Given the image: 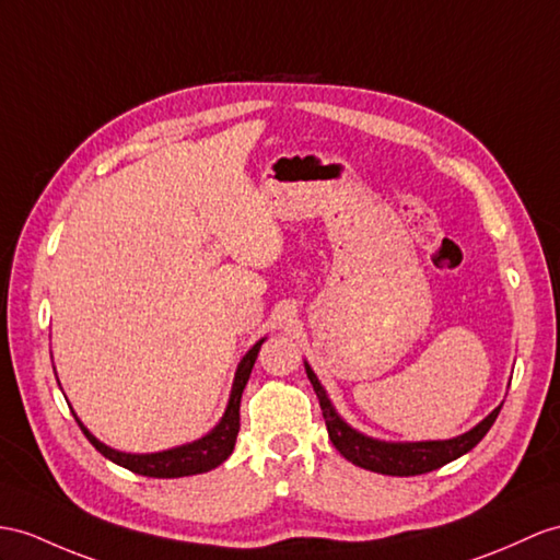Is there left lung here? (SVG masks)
Segmentation results:
<instances>
[{
  "label": "left lung",
  "instance_id": "8db88e82",
  "mask_svg": "<svg viewBox=\"0 0 560 560\" xmlns=\"http://www.w3.org/2000/svg\"><path fill=\"white\" fill-rule=\"evenodd\" d=\"M306 375L311 380L313 389L318 394L320 401V411L327 425V434L335 444V448L342 454L347 460H351L353 466L373 470L380 475H394V477H411V475H422L430 470H438L446 463H452L460 458L463 454H468L472 446L480 444V440L489 432V428L494 425V420L501 411L499 404L492 413L482 418L477 425L468 432L458 434V438L452 440H428V442H385V440H375L368 438V434L359 432L357 428H351L349 422L337 413V408L332 406L330 397H327L325 387L320 385V380L313 373V368L304 361Z\"/></svg>",
  "mask_w": 560,
  "mask_h": 560
}]
</instances>
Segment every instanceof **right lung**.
<instances>
[{"label": "right lung", "instance_id": "add662e5", "mask_svg": "<svg viewBox=\"0 0 560 560\" xmlns=\"http://www.w3.org/2000/svg\"><path fill=\"white\" fill-rule=\"evenodd\" d=\"M266 342L258 339V342L244 353L242 361L237 363L235 371V380H233V389H230V399L225 406L223 418L215 422V425L203 434V438L187 442L180 446L173 448H163V452H154V454H128V452H118V448L106 446L104 442H100L94 434L80 422V418L75 416L80 430L85 432V438L90 440V444L97 448V452L114 460L116 466L128 468L138 475L144 477H187V475H199V472H209L213 468L221 466V463L233 454L235 442H237V432H240V399L242 392L247 387V380L252 375V368L256 363L258 349Z\"/></svg>", "mask_w": 560, "mask_h": 560}]
</instances>
